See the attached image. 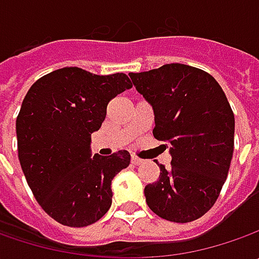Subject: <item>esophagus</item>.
<instances>
[{"instance_id": "1", "label": "esophagus", "mask_w": 259, "mask_h": 259, "mask_svg": "<svg viewBox=\"0 0 259 259\" xmlns=\"http://www.w3.org/2000/svg\"><path fill=\"white\" fill-rule=\"evenodd\" d=\"M143 161H144V160H143V158H140V157H137V155H133V157H131V163H133L134 165L143 164Z\"/></svg>"}]
</instances>
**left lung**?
Listing matches in <instances>:
<instances>
[{"label":"left lung","instance_id":"obj_1","mask_svg":"<svg viewBox=\"0 0 259 259\" xmlns=\"http://www.w3.org/2000/svg\"><path fill=\"white\" fill-rule=\"evenodd\" d=\"M135 89L153 106V134L170 144L171 168L144 189L148 207L170 222L202 218L216 202L234 154L235 116L213 76L171 63L130 73Z\"/></svg>","mask_w":259,"mask_h":259}]
</instances>
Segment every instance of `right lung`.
<instances>
[{"mask_svg":"<svg viewBox=\"0 0 259 259\" xmlns=\"http://www.w3.org/2000/svg\"><path fill=\"white\" fill-rule=\"evenodd\" d=\"M133 88L125 73L99 76L63 67L35 80L17 116L18 160L35 200L59 224H95L112 203L111 183L130 165L121 150L91 157V134L116 95Z\"/></svg>","mask_w":259,"mask_h":259,"instance_id":"obj_1","label":"right lung"}]
</instances>
